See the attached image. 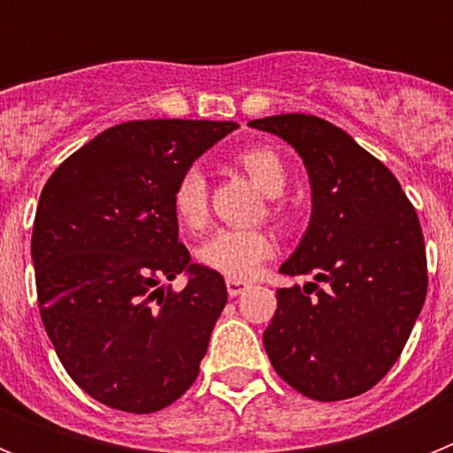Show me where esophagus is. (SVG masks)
I'll return each instance as SVG.
<instances>
[{
  "mask_svg": "<svg viewBox=\"0 0 453 453\" xmlns=\"http://www.w3.org/2000/svg\"><path fill=\"white\" fill-rule=\"evenodd\" d=\"M247 288H250V283L242 281V279H226V290H229L231 297H238V295H242Z\"/></svg>",
  "mask_w": 453,
  "mask_h": 453,
  "instance_id": "obj_1",
  "label": "esophagus"
}]
</instances>
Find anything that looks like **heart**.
Wrapping results in <instances>:
<instances>
[{"instance_id":"1","label":"heart","mask_w":453,"mask_h":453,"mask_svg":"<svg viewBox=\"0 0 453 453\" xmlns=\"http://www.w3.org/2000/svg\"><path fill=\"white\" fill-rule=\"evenodd\" d=\"M235 163L267 199L281 197L288 186L286 163L270 147H250L235 156ZM208 190L199 167H190L172 192L174 215L186 229H199L206 219ZM274 256V238L261 229H219L208 235L197 250V258L208 270L229 279H251L258 267Z\"/></svg>"}]
</instances>
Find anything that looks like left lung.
I'll return each instance as SVG.
<instances>
[{
	"label": "left lung",
	"instance_id": "8db88e82",
	"mask_svg": "<svg viewBox=\"0 0 453 453\" xmlns=\"http://www.w3.org/2000/svg\"><path fill=\"white\" fill-rule=\"evenodd\" d=\"M250 127L288 142L311 181L306 234L279 272L325 283L276 290L263 334L272 367L318 402L363 395L397 363L426 297L418 213L395 174L335 124L286 113Z\"/></svg>",
	"mask_w": 453,
	"mask_h": 453
}]
</instances>
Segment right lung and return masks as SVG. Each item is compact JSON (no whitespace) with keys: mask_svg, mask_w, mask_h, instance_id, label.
<instances>
[{"mask_svg":"<svg viewBox=\"0 0 453 453\" xmlns=\"http://www.w3.org/2000/svg\"><path fill=\"white\" fill-rule=\"evenodd\" d=\"M235 122L138 119L102 131L56 167L31 235L40 318L92 399L156 413L199 374L226 303L219 272L190 263L172 192ZM188 276L181 293L158 287Z\"/></svg>","mask_w":453,"mask_h":453,"instance_id":"1","label":"right lung"}]
</instances>
